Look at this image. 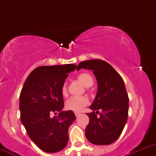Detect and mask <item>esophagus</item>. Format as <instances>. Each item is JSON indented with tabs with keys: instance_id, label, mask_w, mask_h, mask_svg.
Here are the masks:
<instances>
[{
	"instance_id": "obj_1",
	"label": "esophagus",
	"mask_w": 156,
	"mask_h": 156,
	"mask_svg": "<svg viewBox=\"0 0 156 156\" xmlns=\"http://www.w3.org/2000/svg\"><path fill=\"white\" fill-rule=\"evenodd\" d=\"M75 116H76V117H78V116H79L80 115H81V113L78 112H75Z\"/></svg>"
}]
</instances>
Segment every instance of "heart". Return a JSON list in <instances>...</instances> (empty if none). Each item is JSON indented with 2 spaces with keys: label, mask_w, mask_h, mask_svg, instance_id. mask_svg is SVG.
I'll use <instances>...</instances> for the list:
<instances>
[{
  "label": "heart",
  "mask_w": 156,
  "mask_h": 156,
  "mask_svg": "<svg viewBox=\"0 0 156 156\" xmlns=\"http://www.w3.org/2000/svg\"><path fill=\"white\" fill-rule=\"evenodd\" d=\"M77 79L81 83L84 87H89L93 85L94 79L92 76L87 72H82L77 76ZM62 95L65 97L67 95L66 84H64L61 89ZM89 103V100L86 97H74L69 99L66 103V107L67 109L74 112H79Z\"/></svg>",
  "instance_id": "obj_1"
}]
</instances>
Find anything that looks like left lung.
Segmentation results:
<instances>
[{
	"mask_svg": "<svg viewBox=\"0 0 156 156\" xmlns=\"http://www.w3.org/2000/svg\"><path fill=\"white\" fill-rule=\"evenodd\" d=\"M81 69L92 70L97 81V92L87 113L89 124L85 136L95 145H109L122 133L128 115L129 99L125 82L110 64L101 59H90L80 62ZM101 112L97 116L98 111Z\"/></svg>",
	"mask_w": 156,
	"mask_h": 156,
	"instance_id": "1",
	"label": "left lung"
}]
</instances>
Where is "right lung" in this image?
Wrapping results in <instances>:
<instances>
[{
    "label": "right lung",
    "mask_w": 156,
    "mask_h": 156,
    "mask_svg": "<svg viewBox=\"0 0 156 156\" xmlns=\"http://www.w3.org/2000/svg\"><path fill=\"white\" fill-rule=\"evenodd\" d=\"M74 64L39 66L26 80L20 96L22 124L34 144L49 153L63 149L69 141V127L75 120L71 110L62 111L61 92ZM58 115L51 117V113Z\"/></svg>",
    "instance_id": "add662e5"
}]
</instances>
